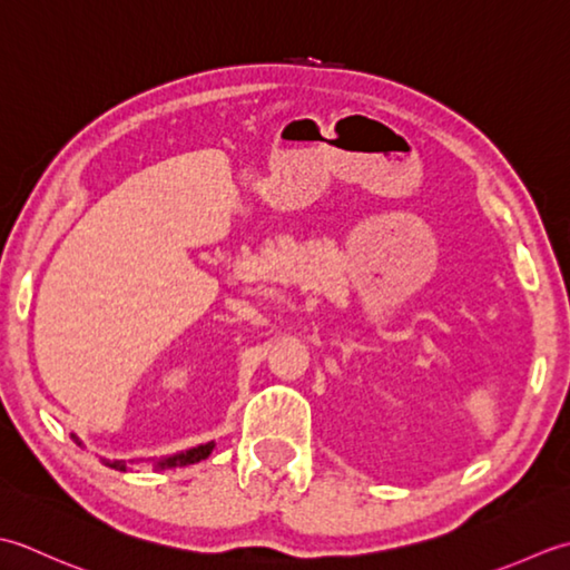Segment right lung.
<instances>
[{
	"label": "right lung",
	"instance_id": "add662e5",
	"mask_svg": "<svg viewBox=\"0 0 570 570\" xmlns=\"http://www.w3.org/2000/svg\"><path fill=\"white\" fill-rule=\"evenodd\" d=\"M73 443L76 445H83V440H80L76 433H71ZM216 448V443H204V445H196V448H189V450H181V452H174V455H167V458H153L149 462H153L155 470H171V468H187V464H194V462H202L206 460L208 455H212ZM100 462L106 464V468L110 470H120V472H127L132 468V464L142 462V460H108V458H100Z\"/></svg>",
	"mask_w": 570,
	"mask_h": 570
}]
</instances>
